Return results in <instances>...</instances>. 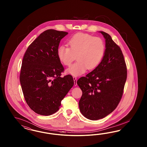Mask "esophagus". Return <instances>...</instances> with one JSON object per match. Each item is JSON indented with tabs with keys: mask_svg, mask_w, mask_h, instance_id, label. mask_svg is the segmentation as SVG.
I'll use <instances>...</instances> for the list:
<instances>
[{
	"mask_svg": "<svg viewBox=\"0 0 147 147\" xmlns=\"http://www.w3.org/2000/svg\"><path fill=\"white\" fill-rule=\"evenodd\" d=\"M73 79H74V85L76 86V85H77V80H76V77H73Z\"/></svg>",
	"mask_w": 147,
	"mask_h": 147,
	"instance_id": "obj_1",
	"label": "esophagus"
}]
</instances>
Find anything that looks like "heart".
<instances>
[{
    "label": "heart",
    "instance_id": "obj_1",
    "mask_svg": "<svg viewBox=\"0 0 147 147\" xmlns=\"http://www.w3.org/2000/svg\"><path fill=\"white\" fill-rule=\"evenodd\" d=\"M68 47L60 46L57 50L59 61L63 65L70 66L67 69L72 76L82 74L87 69H95L101 61L105 53L106 46L102 38L87 33H78L68 41Z\"/></svg>",
    "mask_w": 147,
    "mask_h": 147
}]
</instances>
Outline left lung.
Wrapping results in <instances>:
<instances>
[{"label":"left lung","instance_id":"1","mask_svg":"<svg viewBox=\"0 0 147 147\" xmlns=\"http://www.w3.org/2000/svg\"><path fill=\"white\" fill-rule=\"evenodd\" d=\"M106 39V50L100 64L77 84L82 92L79 106L87 119L97 120L111 114L122 96L127 77V66L120 47L111 36L101 31Z\"/></svg>","mask_w":147,"mask_h":147}]
</instances>
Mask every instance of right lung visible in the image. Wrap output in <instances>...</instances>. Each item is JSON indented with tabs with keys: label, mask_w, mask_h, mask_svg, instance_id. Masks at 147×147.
Segmentation results:
<instances>
[{
	"label": "right lung",
	"mask_w": 147,
	"mask_h": 147,
	"mask_svg": "<svg viewBox=\"0 0 147 147\" xmlns=\"http://www.w3.org/2000/svg\"><path fill=\"white\" fill-rule=\"evenodd\" d=\"M68 32L47 30L30 45L22 59L20 82L27 104L41 115L59 109L62 99L74 85L71 75L61 76L64 68L57 50Z\"/></svg>",
	"instance_id": "1"
}]
</instances>
